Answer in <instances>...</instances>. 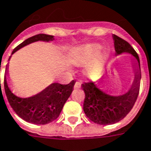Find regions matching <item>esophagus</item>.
I'll list each match as a JSON object with an SVG mask.
<instances>
[{"mask_svg":"<svg viewBox=\"0 0 151 151\" xmlns=\"http://www.w3.org/2000/svg\"><path fill=\"white\" fill-rule=\"evenodd\" d=\"M80 87H81V83L77 82L75 83V85H74V88H80Z\"/></svg>","mask_w":151,"mask_h":151,"instance_id":"34e87169","label":"esophagus"}]
</instances>
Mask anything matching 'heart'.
<instances>
[{
	"mask_svg": "<svg viewBox=\"0 0 151 151\" xmlns=\"http://www.w3.org/2000/svg\"><path fill=\"white\" fill-rule=\"evenodd\" d=\"M102 46L99 43H89L73 48L68 54V63L76 67H85L83 74L86 78L96 80L104 71L107 53L101 52Z\"/></svg>",
	"mask_w": 151,
	"mask_h": 151,
	"instance_id": "heart-1",
	"label": "heart"
}]
</instances>
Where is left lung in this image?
Wrapping results in <instances>:
<instances>
[{
	"instance_id": "obj_1",
	"label": "left lung",
	"mask_w": 151,
	"mask_h": 151,
	"mask_svg": "<svg viewBox=\"0 0 151 151\" xmlns=\"http://www.w3.org/2000/svg\"><path fill=\"white\" fill-rule=\"evenodd\" d=\"M116 56L129 54L135 58L131 62L133 73V82L130 88L119 96H114L102 90L95 83H83L82 88L85 92L83 110L86 117L100 125H110L119 122L132 109L139 93L141 82V66L137 53L129 43L119 37L113 35ZM105 81H102V83Z\"/></svg>"
}]
</instances>
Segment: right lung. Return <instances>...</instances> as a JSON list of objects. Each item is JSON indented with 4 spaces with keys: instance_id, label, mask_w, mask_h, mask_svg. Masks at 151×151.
Listing matches in <instances>:
<instances>
[{
    "instance_id": "add662e5",
    "label": "right lung",
    "mask_w": 151,
    "mask_h": 151,
    "mask_svg": "<svg viewBox=\"0 0 151 151\" xmlns=\"http://www.w3.org/2000/svg\"><path fill=\"white\" fill-rule=\"evenodd\" d=\"M54 36L37 34L29 37L15 47L12 54L20 50L24 46L36 42H50L54 41ZM11 56L9 58V61ZM9 64L6 65L4 87L6 97L14 111L26 122L33 124H47L57 119L64 105L73 90L75 81L65 85L59 83H52L42 91L29 97H19L10 90L8 81ZM1 82V81H0Z\"/></svg>"
}]
</instances>
